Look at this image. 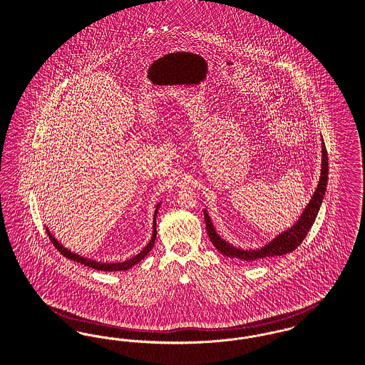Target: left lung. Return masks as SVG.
<instances>
[{
    "mask_svg": "<svg viewBox=\"0 0 365 365\" xmlns=\"http://www.w3.org/2000/svg\"><path fill=\"white\" fill-rule=\"evenodd\" d=\"M327 182H328V155H327L324 140H322V173H320L319 185L316 187V192L313 194L312 200L309 201V204L300 214L299 219L297 220V223H294L292 227H289L279 236L274 237L270 242H267L262 248L242 250L232 245L230 242H227L225 238H222L216 233V229L214 227L210 214L207 212V210H204L208 236L211 238L215 248L220 251L225 257L238 259L241 262H255L263 257H281V255L289 254L299 247L304 237L307 236L309 230L312 229L322 207V200L327 190Z\"/></svg>",
    "mask_w": 365,
    "mask_h": 365,
    "instance_id": "left-lung-1",
    "label": "left lung"
}]
</instances>
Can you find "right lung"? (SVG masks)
<instances>
[{
  "instance_id": "right-lung-1",
  "label": "right lung",
  "mask_w": 365,
  "mask_h": 365,
  "mask_svg": "<svg viewBox=\"0 0 365 365\" xmlns=\"http://www.w3.org/2000/svg\"><path fill=\"white\" fill-rule=\"evenodd\" d=\"M160 205H161V202H158V204L155 205V211H154V215H153V235H151L149 244H148L136 257H130L128 260L120 262V263H102V262H96V260H92V259L81 257V255H78V254H74V252H71L70 250H67L65 245H62L55 237L52 236V233L49 232L48 227H46V232H48L49 240L53 242V245L58 248V251H59L63 257H67V259H71V260H74V262H78V263H81V264H86L88 267H92V269H95V270H102V272H121V270H128L132 266H135L136 263H139L143 257H146V255L150 252L151 248L154 247L155 236H157L155 217H157V214H158Z\"/></svg>"
}]
</instances>
